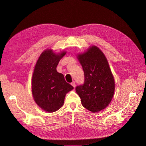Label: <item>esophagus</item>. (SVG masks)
<instances>
[{
  "mask_svg": "<svg viewBox=\"0 0 146 146\" xmlns=\"http://www.w3.org/2000/svg\"><path fill=\"white\" fill-rule=\"evenodd\" d=\"M71 85H72V86L74 88L76 87V83H75V82H72L71 83Z\"/></svg>",
  "mask_w": 146,
  "mask_h": 146,
  "instance_id": "1",
  "label": "esophagus"
}]
</instances>
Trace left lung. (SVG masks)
I'll return each instance as SVG.
<instances>
[{
  "instance_id": "8db88e82",
  "label": "left lung",
  "mask_w": 146,
  "mask_h": 146,
  "mask_svg": "<svg viewBox=\"0 0 146 146\" xmlns=\"http://www.w3.org/2000/svg\"><path fill=\"white\" fill-rule=\"evenodd\" d=\"M78 59L84 71L83 85L76 91L84 107L93 113L105 108L111 102L114 92V78L105 56L96 46L78 55Z\"/></svg>"
}]
</instances>
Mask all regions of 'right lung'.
I'll return each mask as SVG.
<instances>
[{
	"label": "right lung",
	"instance_id": "right-lung-1",
	"mask_svg": "<svg viewBox=\"0 0 146 146\" xmlns=\"http://www.w3.org/2000/svg\"><path fill=\"white\" fill-rule=\"evenodd\" d=\"M66 52L55 54L51 50L44 51L35 67L32 90L35 101L47 112H54L62 107L65 96L74 87L57 72L56 66Z\"/></svg>",
	"mask_w": 146,
	"mask_h": 146
}]
</instances>
